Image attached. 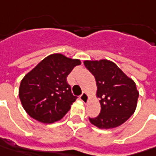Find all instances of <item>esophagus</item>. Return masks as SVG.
Instances as JSON below:
<instances>
[{
    "label": "esophagus",
    "mask_w": 156,
    "mask_h": 156,
    "mask_svg": "<svg viewBox=\"0 0 156 156\" xmlns=\"http://www.w3.org/2000/svg\"><path fill=\"white\" fill-rule=\"evenodd\" d=\"M80 100H81V101H83L85 104H86V103H87V101H88V94L84 91V92L80 95Z\"/></svg>",
    "instance_id": "34e87169"
}]
</instances>
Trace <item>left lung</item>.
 I'll return each mask as SVG.
<instances>
[{"label": "left lung", "mask_w": 156, "mask_h": 156, "mask_svg": "<svg viewBox=\"0 0 156 156\" xmlns=\"http://www.w3.org/2000/svg\"><path fill=\"white\" fill-rule=\"evenodd\" d=\"M84 65L94 76L96 96L101 111L96 118H89L100 129H111L122 125L133 114L139 91L132 78L127 77L112 61L85 60Z\"/></svg>", "instance_id": "1"}]
</instances>
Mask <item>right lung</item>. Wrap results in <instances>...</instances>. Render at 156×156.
Here are the masks:
<instances>
[{"instance_id":"1","label":"right lung","mask_w":156,"mask_h":156,"mask_svg":"<svg viewBox=\"0 0 156 156\" xmlns=\"http://www.w3.org/2000/svg\"><path fill=\"white\" fill-rule=\"evenodd\" d=\"M80 65L79 59L60 53L51 54L24 76L19 87V98L31 118L51 124L65 116L77 99L66 78Z\"/></svg>"}]
</instances>
